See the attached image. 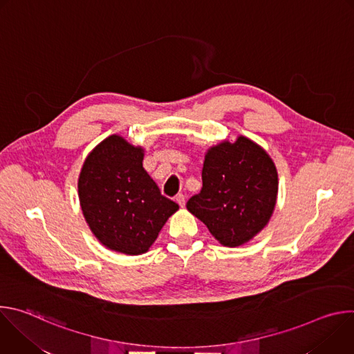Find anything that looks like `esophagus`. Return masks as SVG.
I'll return each mask as SVG.
<instances>
[{
    "label": "esophagus",
    "instance_id": "34e87169",
    "mask_svg": "<svg viewBox=\"0 0 354 354\" xmlns=\"http://www.w3.org/2000/svg\"><path fill=\"white\" fill-rule=\"evenodd\" d=\"M175 200H176V203H178L180 207H185V205H186V197H185L182 193L176 194V196H175Z\"/></svg>",
    "mask_w": 354,
    "mask_h": 354
}]
</instances>
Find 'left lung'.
Segmentation results:
<instances>
[{
	"label": "left lung",
	"mask_w": 354,
	"mask_h": 354,
	"mask_svg": "<svg viewBox=\"0 0 354 354\" xmlns=\"http://www.w3.org/2000/svg\"><path fill=\"white\" fill-rule=\"evenodd\" d=\"M203 187L187 210L224 246L250 241L269 223L277 198V171L266 151L239 136L212 147L201 171Z\"/></svg>",
	"instance_id": "obj_1"
}]
</instances>
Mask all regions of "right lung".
I'll return each instance as SVG.
<instances>
[{"mask_svg": "<svg viewBox=\"0 0 354 354\" xmlns=\"http://www.w3.org/2000/svg\"><path fill=\"white\" fill-rule=\"evenodd\" d=\"M144 149L113 134L86 157L78 196L84 217L99 242L124 255H141L179 209L161 194L142 168Z\"/></svg>", "mask_w": 354, "mask_h": 354, "instance_id": "obj_1", "label": "right lung"}]
</instances>
